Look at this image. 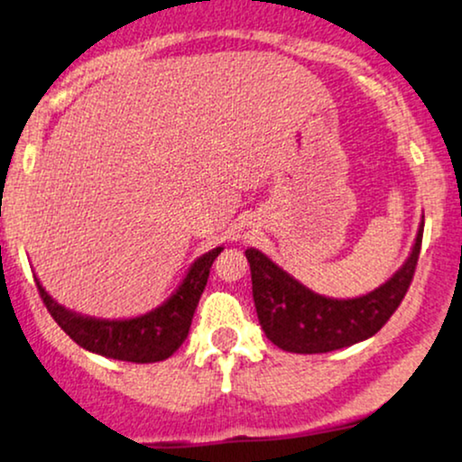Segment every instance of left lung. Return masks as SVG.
<instances>
[{
    "label": "left lung",
    "mask_w": 462,
    "mask_h": 462,
    "mask_svg": "<svg viewBox=\"0 0 462 462\" xmlns=\"http://www.w3.org/2000/svg\"><path fill=\"white\" fill-rule=\"evenodd\" d=\"M421 236L423 221L406 263L378 289L352 300L315 293L267 254L245 249L254 306L269 341L284 352L326 354L374 337L404 300L417 267Z\"/></svg>",
    "instance_id": "left-lung-1"
}]
</instances>
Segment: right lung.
Segmentation results:
<instances>
[{"label": "right lung", "instance_id": "1", "mask_svg": "<svg viewBox=\"0 0 462 462\" xmlns=\"http://www.w3.org/2000/svg\"><path fill=\"white\" fill-rule=\"evenodd\" d=\"M224 247H215L190 264L182 284L158 309L132 319H95L65 309L51 298L36 280L39 293L47 310L58 326L65 330L79 347L99 356L125 360V363H158L171 356L187 338L193 312L208 282L210 267Z\"/></svg>", "mask_w": 462, "mask_h": 462}]
</instances>
